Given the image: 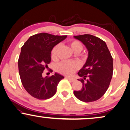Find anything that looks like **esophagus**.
I'll return each instance as SVG.
<instances>
[{"mask_svg": "<svg viewBox=\"0 0 130 130\" xmlns=\"http://www.w3.org/2000/svg\"><path fill=\"white\" fill-rule=\"evenodd\" d=\"M66 78H67V79H68V80H70V82H74L75 80V78H73V77H66Z\"/></svg>", "mask_w": 130, "mask_h": 130, "instance_id": "34e87169", "label": "esophagus"}]
</instances>
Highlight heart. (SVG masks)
Wrapping results in <instances>:
<instances>
[{"label":"heart","instance_id":"heart-1","mask_svg":"<svg viewBox=\"0 0 130 130\" xmlns=\"http://www.w3.org/2000/svg\"><path fill=\"white\" fill-rule=\"evenodd\" d=\"M68 44L71 49L75 53H80L83 49V44L79 41L75 39H71L68 41ZM60 45L59 44L55 45L52 50V58H56L57 52L59 49ZM80 65L78 62L74 61H63L58 64L56 70L57 72L63 75H71L75 71L79 68Z\"/></svg>","mask_w":130,"mask_h":130}]
</instances>
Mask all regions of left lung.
Listing matches in <instances>:
<instances>
[{
    "instance_id": "1",
    "label": "left lung",
    "mask_w": 130,
    "mask_h": 130,
    "mask_svg": "<svg viewBox=\"0 0 130 130\" xmlns=\"http://www.w3.org/2000/svg\"><path fill=\"white\" fill-rule=\"evenodd\" d=\"M82 42L88 51V57L78 74L83 84L74 94L80 101L92 102L99 100L109 88L113 75V58L106 42L95 36L85 34L74 37Z\"/></svg>"
}]
</instances>
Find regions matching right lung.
Wrapping results in <instances>:
<instances>
[{
	"label": "right lung",
	"mask_w": 130,
	"mask_h": 130,
	"mask_svg": "<svg viewBox=\"0 0 130 130\" xmlns=\"http://www.w3.org/2000/svg\"><path fill=\"white\" fill-rule=\"evenodd\" d=\"M67 35L40 33L32 35L22 46L18 65L21 83L26 91L38 100H47L56 92L59 82L63 76L55 73L50 77L42 74L51 62V52Z\"/></svg>",
	"instance_id": "right-lung-1"
}]
</instances>
